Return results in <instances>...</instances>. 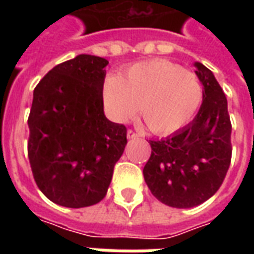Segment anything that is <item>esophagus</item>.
<instances>
[{"label": "esophagus", "mask_w": 254, "mask_h": 254, "mask_svg": "<svg viewBox=\"0 0 254 254\" xmlns=\"http://www.w3.org/2000/svg\"><path fill=\"white\" fill-rule=\"evenodd\" d=\"M127 137L129 138V140H130V138L138 137V134L136 132H133L132 129H129V130H127Z\"/></svg>", "instance_id": "obj_1"}]
</instances>
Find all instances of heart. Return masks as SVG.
Listing matches in <instances>:
<instances>
[{
  "label": "heart",
  "instance_id": "b5f03b06",
  "mask_svg": "<svg viewBox=\"0 0 254 254\" xmlns=\"http://www.w3.org/2000/svg\"><path fill=\"white\" fill-rule=\"evenodd\" d=\"M200 80L166 60L134 64L121 76L106 77L103 107L113 121L127 122L140 110L149 130L170 134L190 124L202 103Z\"/></svg>",
  "mask_w": 254,
  "mask_h": 254
}]
</instances>
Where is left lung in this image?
<instances>
[{
	"mask_svg": "<svg viewBox=\"0 0 254 254\" xmlns=\"http://www.w3.org/2000/svg\"><path fill=\"white\" fill-rule=\"evenodd\" d=\"M202 84V103L190 124L162 140H151L144 180L159 201L191 208L212 197L231 160V122L226 95L213 73L194 63Z\"/></svg>",
	"mask_w": 254,
	"mask_h": 254,
	"instance_id": "left-lung-1",
	"label": "left lung"
}]
</instances>
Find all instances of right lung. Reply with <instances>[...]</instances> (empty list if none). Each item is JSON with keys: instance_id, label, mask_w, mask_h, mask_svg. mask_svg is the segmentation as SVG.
I'll return each instance as SVG.
<instances>
[{"instance_id": "obj_1", "label": "right lung", "mask_w": 254, "mask_h": 254, "mask_svg": "<svg viewBox=\"0 0 254 254\" xmlns=\"http://www.w3.org/2000/svg\"><path fill=\"white\" fill-rule=\"evenodd\" d=\"M107 64L80 54L53 67L34 89L28 159L38 188L63 207L99 202L127 145V127L103 111Z\"/></svg>"}]
</instances>
